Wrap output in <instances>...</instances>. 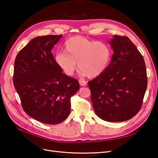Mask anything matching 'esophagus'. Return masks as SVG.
Returning <instances> with one entry per match:
<instances>
[{
    "label": "esophagus",
    "mask_w": 158,
    "mask_h": 158,
    "mask_svg": "<svg viewBox=\"0 0 158 158\" xmlns=\"http://www.w3.org/2000/svg\"><path fill=\"white\" fill-rule=\"evenodd\" d=\"M79 84L81 86H85L87 85V82L83 80H79Z\"/></svg>",
    "instance_id": "esophagus-1"
}]
</instances>
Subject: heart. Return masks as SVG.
Masks as SVG:
<instances>
[{
  "label": "heart",
  "instance_id": "heart-1",
  "mask_svg": "<svg viewBox=\"0 0 158 158\" xmlns=\"http://www.w3.org/2000/svg\"><path fill=\"white\" fill-rule=\"evenodd\" d=\"M64 52L56 53L55 62L62 71L72 76L77 66L83 75L96 77L105 71L111 59V50L106 43L80 36L67 39Z\"/></svg>",
  "mask_w": 158,
  "mask_h": 158
}]
</instances>
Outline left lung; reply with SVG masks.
I'll return each instance as SVG.
<instances>
[{"instance_id": "8db88e82", "label": "left lung", "mask_w": 158, "mask_h": 158, "mask_svg": "<svg viewBox=\"0 0 158 158\" xmlns=\"http://www.w3.org/2000/svg\"><path fill=\"white\" fill-rule=\"evenodd\" d=\"M109 43L113 49L111 61L88 86L96 115L106 122H123L141 108L147 87L146 66L128 37L114 35Z\"/></svg>"}]
</instances>
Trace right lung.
<instances>
[{
    "instance_id": "right-lung-1",
    "label": "right lung",
    "mask_w": 158,
    "mask_h": 158,
    "mask_svg": "<svg viewBox=\"0 0 158 158\" xmlns=\"http://www.w3.org/2000/svg\"><path fill=\"white\" fill-rule=\"evenodd\" d=\"M62 35L32 39L15 60L13 84L23 110L40 122L58 124L69 116L70 98L80 88L77 79L64 74L51 52Z\"/></svg>"
}]
</instances>
